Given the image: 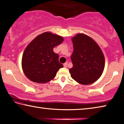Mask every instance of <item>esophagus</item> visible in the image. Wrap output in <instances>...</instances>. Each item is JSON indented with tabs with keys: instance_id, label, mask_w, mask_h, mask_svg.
Instances as JSON below:
<instances>
[{
	"instance_id": "esophagus-1",
	"label": "esophagus",
	"mask_w": 124,
	"mask_h": 124,
	"mask_svg": "<svg viewBox=\"0 0 124 124\" xmlns=\"http://www.w3.org/2000/svg\"><path fill=\"white\" fill-rule=\"evenodd\" d=\"M67 64H68V63H64L63 64V66H64V67H65V68H66L67 67Z\"/></svg>"
}]
</instances>
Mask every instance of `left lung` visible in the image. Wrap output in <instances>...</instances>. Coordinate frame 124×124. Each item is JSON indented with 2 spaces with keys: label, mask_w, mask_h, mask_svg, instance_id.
Here are the masks:
<instances>
[{
  "label": "left lung",
  "mask_w": 124,
  "mask_h": 124,
  "mask_svg": "<svg viewBox=\"0 0 124 124\" xmlns=\"http://www.w3.org/2000/svg\"><path fill=\"white\" fill-rule=\"evenodd\" d=\"M73 52L70 57L73 67L70 69L71 77L83 85L93 83L103 73L105 58L95 41L88 35L78 34L72 39Z\"/></svg>",
  "instance_id": "8db88e82"
}]
</instances>
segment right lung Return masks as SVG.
Listing matches in <instances>:
<instances>
[{"label":"right lung","mask_w":124,"mask_h":124,"mask_svg":"<svg viewBox=\"0 0 124 124\" xmlns=\"http://www.w3.org/2000/svg\"><path fill=\"white\" fill-rule=\"evenodd\" d=\"M63 41L62 36L45 32L40 34L27 45L23 53V72L31 81L45 83L56 77L57 72L63 67L58 61L59 56L53 49Z\"/></svg>","instance_id":"obj_1"}]
</instances>
